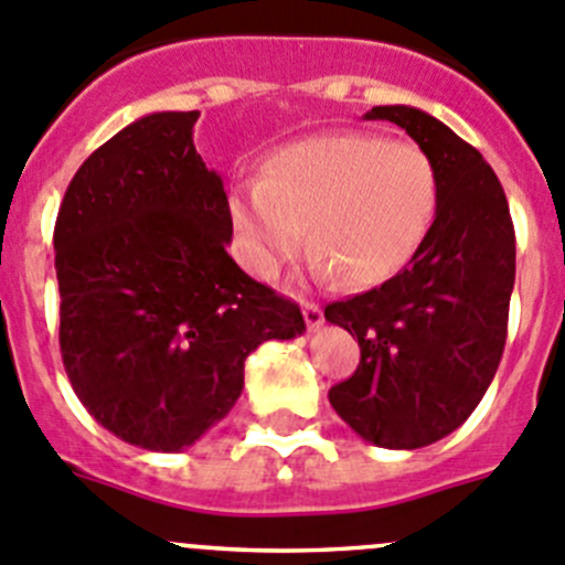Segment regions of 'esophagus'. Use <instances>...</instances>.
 I'll use <instances>...</instances> for the list:
<instances>
[{
  "label": "esophagus",
  "instance_id": "1",
  "mask_svg": "<svg viewBox=\"0 0 565 565\" xmlns=\"http://www.w3.org/2000/svg\"><path fill=\"white\" fill-rule=\"evenodd\" d=\"M300 309H303V320H307V329L309 331H318L320 326L326 323V320H323V309H320L318 303H309V300H307V303H303V307H300Z\"/></svg>",
  "mask_w": 565,
  "mask_h": 565
}]
</instances>
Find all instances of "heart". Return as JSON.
<instances>
[{
  "label": "heart",
  "mask_w": 565,
  "mask_h": 565,
  "mask_svg": "<svg viewBox=\"0 0 565 565\" xmlns=\"http://www.w3.org/2000/svg\"><path fill=\"white\" fill-rule=\"evenodd\" d=\"M437 167L418 145L345 130L270 152L265 178L231 192L228 211L245 262L278 276L307 245L323 276L376 287L409 265L435 223Z\"/></svg>",
  "instance_id": "b5f03b06"
}]
</instances>
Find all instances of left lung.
<instances>
[{
    "mask_svg": "<svg viewBox=\"0 0 565 565\" xmlns=\"http://www.w3.org/2000/svg\"><path fill=\"white\" fill-rule=\"evenodd\" d=\"M365 119L407 130L435 161L440 203L398 276L326 307L362 348L329 402L362 440L420 449L466 424L497 376L515 284L513 220L497 172L449 125L413 105H376Z\"/></svg>",
    "mask_w": 565,
    "mask_h": 565,
    "instance_id": "left-lung-1",
    "label": "left lung"
}]
</instances>
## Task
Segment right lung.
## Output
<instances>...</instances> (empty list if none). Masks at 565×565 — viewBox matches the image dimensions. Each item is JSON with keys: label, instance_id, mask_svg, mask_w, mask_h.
<instances>
[{"label": "right lung", "instance_id": "right-lung-1", "mask_svg": "<svg viewBox=\"0 0 565 565\" xmlns=\"http://www.w3.org/2000/svg\"><path fill=\"white\" fill-rule=\"evenodd\" d=\"M198 110L147 114L83 161L55 223L61 354L99 426L183 451L231 413L245 360L307 323L228 256L223 178L194 150Z\"/></svg>", "mask_w": 565, "mask_h": 565}]
</instances>
